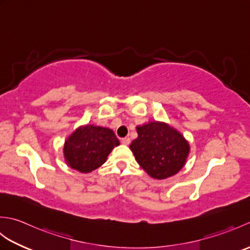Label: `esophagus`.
<instances>
[{"instance_id":"1","label":"esophagus","mask_w":250,"mask_h":250,"mask_svg":"<svg viewBox=\"0 0 250 250\" xmlns=\"http://www.w3.org/2000/svg\"><path fill=\"white\" fill-rule=\"evenodd\" d=\"M130 142H131V140L129 139V137H124V139H121V143L125 145H129Z\"/></svg>"}]
</instances>
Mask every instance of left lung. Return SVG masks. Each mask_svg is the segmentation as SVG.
Returning a JSON list of instances; mask_svg holds the SVG:
<instances>
[{
    "mask_svg": "<svg viewBox=\"0 0 250 250\" xmlns=\"http://www.w3.org/2000/svg\"><path fill=\"white\" fill-rule=\"evenodd\" d=\"M137 139L130 145L137 163L148 175L166 179L185 166L190 146L179 132L164 122L151 121L136 128Z\"/></svg>",
    "mask_w": 250,
    "mask_h": 250,
    "instance_id": "obj_1",
    "label": "left lung"
}]
</instances>
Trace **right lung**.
I'll use <instances>...</instances> for the list:
<instances>
[{"label":"right lung","instance_id":"right-lung-1","mask_svg":"<svg viewBox=\"0 0 250 250\" xmlns=\"http://www.w3.org/2000/svg\"><path fill=\"white\" fill-rule=\"evenodd\" d=\"M120 144L114 131L93 125H82L64 143V158L72 168L90 173L105 163L110 151Z\"/></svg>","mask_w":250,"mask_h":250}]
</instances>
